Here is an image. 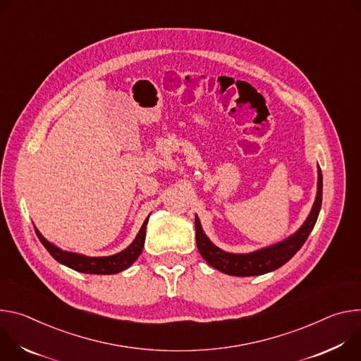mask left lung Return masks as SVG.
<instances>
[{
	"instance_id": "left-lung-1",
	"label": "left lung",
	"mask_w": 361,
	"mask_h": 361,
	"mask_svg": "<svg viewBox=\"0 0 361 361\" xmlns=\"http://www.w3.org/2000/svg\"><path fill=\"white\" fill-rule=\"evenodd\" d=\"M317 195L315 201L312 204V208L310 211V215L304 221V224L290 236H287L283 241H279L274 245L248 252V254H233L226 252L221 248H218L211 239L207 236V233L202 229L201 221H199L197 215H195V229H196V245L199 250V254L202 258L218 271L235 275V276H252V275H262L267 272H271L279 267H283L286 262H288L297 251L304 245L310 232L312 231L319 209H322V201H323V173L319 166L317 168Z\"/></svg>"
}]
</instances>
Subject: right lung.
Returning <instances> with one entry per match:
<instances>
[{"label":"right lung","mask_w":361,"mask_h":361,"mask_svg":"<svg viewBox=\"0 0 361 361\" xmlns=\"http://www.w3.org/2000/svg\"><path fill=\"white\" fill-rule=\"evenodd\" d=\"M146 225L147 219L143 222L140 231L137 232L136 238L133 239V243L123 251H120L114 255L109 257H87L83 254H77V252H70L59 248L53 243L47 241V239L39 233V231L35 228L37 236L44 248L50 252V255L59 261L60 264L78 271V272H85V274H97V275H111L117 274L120 271H125L129 268L142 254L143 245H145V236H146Z\"/></svg>","instance_id":"obj_1"}]
</instances>
